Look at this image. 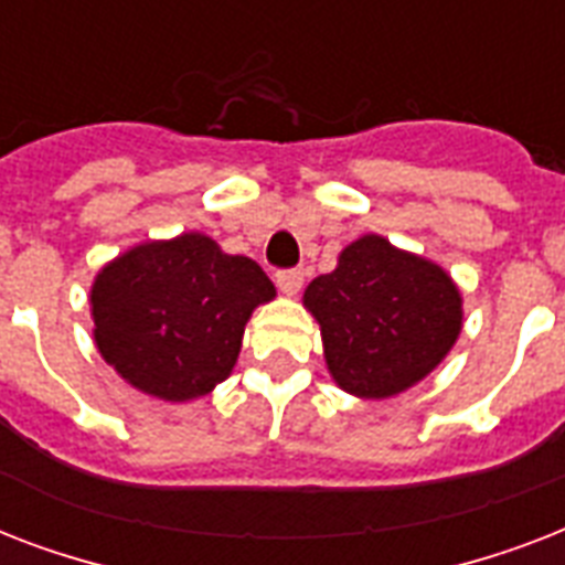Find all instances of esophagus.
<instances>
[{
  "label": "esophagus",
  "mask_w": 565,
  "mask_h": 565,
  "mask_svg": "<svg viewBox=\"0 0 565 565\" xmlns=\"http://www.w3.org/2000/svg\"><path fill=\"white\" fill-rule=\"evenodd\" d=\"M275 284H278V290L284 296H296L301 290V284H305V273L301 269H281V273L275 275Z\"/></svg>",
  "instance_id": "esophagus-1"
}]
</instances>
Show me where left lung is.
I'll return each mask as SVG.
<instances>
[{"label": "left lung", "instance_id": "left-lung-1", "mask_svg": "<svg viewBox=\"0 0 565 565\" xmlns=\"http://www.w3.org/2000/svg\"><path fill=\"white\" fill-rule=\"evenodd\" d=\"M305 310L319 322L334 384L358 398H393L437 370L463 331V296L428 257L363 234L334 273L308 284Z\"/></svg>", "mask_w": 565, "mask_h": 565}]
</instances>
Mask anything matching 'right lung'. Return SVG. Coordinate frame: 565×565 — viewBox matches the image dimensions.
I'll list each match as a JSON object with an SVG mask.
<instances>
[{"label": "right lung", "mask_w": 565, "mask_h": 565, "mask_svg": "<svg viewBox=\"0 0 565 565\" xmlns=\"http://www.w3.org/2000/svg\"><path fill=\"white\" fill-rule=\"evenodd\" d=\"M269 275L202 231L146 239L102 266L90 287L93 343L117 375L161 402L213 393L231 375Z\"/></svg>", "instance_id": "obj_1"}]
</instances>
